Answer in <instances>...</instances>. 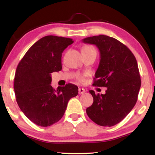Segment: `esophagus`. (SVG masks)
<instances>
[{"label": "esophagus", "instance_id": "esophagus-1", "mask_svg": "<svg viewBox=\"0 0 155 155\" xmlns=\"http://www.w3.org/2000/svg\"><path fill=\"white\" fill-rule=\"evenodd\" d=\"M85 92V90L83 88H78V94H83Z\"/></svg>", "mask_w": 155, "mask_h": 155}]
</instances>
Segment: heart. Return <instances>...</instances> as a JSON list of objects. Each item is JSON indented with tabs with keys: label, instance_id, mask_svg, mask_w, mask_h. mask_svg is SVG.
<instances>
[{
	"label": "heart",
	"instance_id": "b5f03b06",
	"mask_svg": "<svg viewBox=\"0 0 155 155\" xmlns=\"http://www.w3.org/2000/svg\"><path fill=\"white\" fill-rule=\"evenodd\" d=\"M92 50H94L93 47H91L90 46H85L83 47L82 48V52H87V51H92ZM77 78L78 81H79L80 82H83L84 81V76L83 75H77Z\"/></svg>",
	"mask_w": 155,
	"mask_h": 155
}]
</instances>
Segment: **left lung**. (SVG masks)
Here are the masks:
<instances>
[{
  "mask_svg": "<svg viewBox=\"0 0 155 155\" xmlns=\"http://www.w3.org/2000/svg\"><path fill=\"white\" fill-rule=\"evenodd\" d=\"M82 41L98 48L101 59L93 85L107 88L104 94L89 91L94 102L86 112L96 124L112 127L129 114L137 101L141 78L137 60L127 46L111 37L100 35Z\"/></svg>",
  "mask_w": 155,
  "mask_h": 155,
  "instance_id": "obj_1",
  "label": "left lung"
}]
</instances>
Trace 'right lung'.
I'll return each mask as SVG.
<instances>
[{
    "mask_svg": "<svg viewBox=\"0 0 155 155\" xmlns=\"http://www.w3.org/2000/svg\"><path fill=\"white\" fill-rule=\"evenodd\" d=\"M72 39L48 35L26 52L14 77L17 103L24 114L40 127L51 126L61 120L69 100L77 96V85L68 83L57 90L52 87L51 73L61 70L62 52Z\"/></svg>",
    "mask_w": 155,
    "mask_h": 155,
    "instance_id": "right-lung-1",
    "label": "right lung"
}]
</instances>
